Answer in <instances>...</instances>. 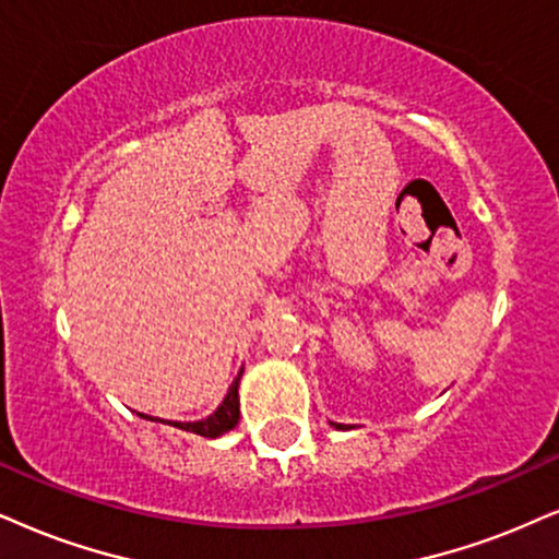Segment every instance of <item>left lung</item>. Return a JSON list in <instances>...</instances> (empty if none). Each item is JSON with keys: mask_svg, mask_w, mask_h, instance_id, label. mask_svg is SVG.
Returning a JSON list of instances; mask_svg holds the SVG:
<instances>
[{"mask_svg": "<svg viewBox=\"0 0 559 559\" xmlns=\"http://www.w3.org/2000/svg\"><path fill=\"white\" fill-rule=\"evenodd\" d=\"M329 425H332V427H336V430H347V427H344V425H340V423H329Z\"/></svg>", "mask_w": 559, "mask_h": 559, "instance_id": "1", "label": "left lung"}]
</instances>
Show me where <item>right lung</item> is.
Segmentation results:
<instances>
[{"label": "right lung", "instance_id": "right-lung-1", "mask_svg": "<svg viewBox=\"0 0 559 559\" xmlns=\"http://www.w3.org/2000/svg\"><path fill=\"white\" fill-rule=\"evenodd\" d=\"M240 373H243V370H240ZM240 373H238L236 381L230 383V389H227L223 404H219L210 417L199 419V423H168V425L178 427V430L194 432V436H202V438H219V436H225V432L233 430V427H236L238 419H240V404H238ZM140 417L153 419V417H147V415H140ZM155 423H165V419H155Z\"/></svg>", "mask_w": 559, "mask_h": 559}]
</instances>
